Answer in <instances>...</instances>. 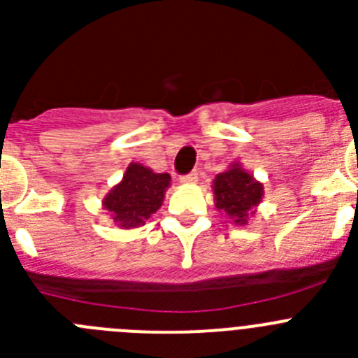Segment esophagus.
Returning a JSON list of instances; mask_svg holds the SVG:
<instances>
[{"instance_id":"34e87169","label":"esophagus","mask_w":358,"mask_h":358,"mask_svg":"<svg viewBox=\"0 0 358 358\" xmlns=\"http://www.w3.org/2000/svg\"><path fill=\"white\" fill-rule=\"evenodd\" d=\"M197 179H199L197 172H189V173H186V176H181L182 185H194V182H197Z\"/></svg>"}]
</instances>
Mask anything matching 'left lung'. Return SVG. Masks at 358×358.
Returning <instances> with one entry per match:
<instances>
[{"label":"left lung","instance_id":"left-lung-1","mask_svg":"<svg viewBox=\"0 0 358 358\" xmlns=\"http://www.w3.org/2000/svg\"><path fill=\"white\" fill-rule=\"evenodd\" d=\"M213 194L215 208L235 224L243 226L262 202L264 185L256 181L238 163H233L226 172L215 177Z\"/></svg>","mask_w":358,"mask_h":358}]
</instances>
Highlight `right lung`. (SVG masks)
<instances>
[{
	"instance_id": "right-lung-1",
	"label": "right lung",
	"mask_w": 358,
	"mask_h": 358,
	"mask_svg": "<svg viewBox=\"0 0 358 358\" xmlns=\"http://www.w3.org/2000/svg\"><path fill=\"white\" fill-rule=\"evenodd\" d=\"M169 186V173H154L143 164L131 163L122 181L102 201L103 210L122 229L140 227L159 210Z\"/></svg>"
}]
</instances>
